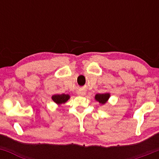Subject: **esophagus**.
<instances>
[{"mask_svg":"<svg viewBox=\"0 0 159 159\" xmlns=\"http://www.w3.org/2000/svg\"><path fill=\"white\" fill-rule=\"evenodd\" d=\"M78 93V95H80V96H84L85 92H84V91H79Z\"/></svg>","mask_w":159,"mask_h":159,"instance_id":"esophagus-1","label":"esophagus"}]
</instances>
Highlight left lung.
I'll return each instance as SVG.
<instances>
[{
  "mask_svg": "<svg viewBox=\"0 0 159 159\" xmlns=\"http://www.w3.org/2000/svg\"><path fill=\"white\" fill-rule=\"evenodd\" d=\"M109 98H110V93H98L95 96V99L100 104H102V105L106 103Z\"/></svg>",
  "mask_w": 159,
  "mask_h": 159,
  "instance_id": "1",
  "label": "left lung"
}]
</instances>
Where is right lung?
Wrapping results in <instances>:
<instances>
[{"instance_id": "right-lung-1", "label": "right lung", "mask_w": 159, "mask_h": 159, "mask_svg": "<svg viewBox=\"0 0 159 159\" xmlns=\"http://www.w3.org/2000/svg\"><path fill=\"white\" fill-rule=\"evenodd\" d=\"M69 97L70 96L68 94H56L52 96V98L53 101L57 105H61V104L66 102L68 99H69Z\"/></svg>"}]
</instances>
